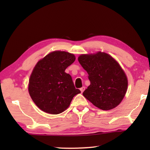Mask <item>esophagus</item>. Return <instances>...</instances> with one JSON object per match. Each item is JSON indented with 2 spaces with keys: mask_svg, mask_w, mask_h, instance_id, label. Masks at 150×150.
<instances>
[{
  "mask_svg": "<svg viewBox=\"0 0 150 150\" xmlns=\"http://www.w3.org/2000/svg\"><path fill=\"white\" fill-rule=\"evenodd\" d=\"M85 87H81V88H80V91H81V93H83V91H85Z\"/></svg>",
  "mask_w": 150,
  "mask_h": 150,
  "instance_id": "esophagus-1",
  "label": "esophagus"
}]
</instances>
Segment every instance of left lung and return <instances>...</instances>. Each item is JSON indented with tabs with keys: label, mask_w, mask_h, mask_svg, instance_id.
Here are the masks:
<instances>
[{
	"label": "left lung",
	"mask_w": 150,
	"mask_h": 150,
	"mask_svg": "<svg viewBox=\"0 0 150 150\" xmlns=\"http://www.w3.org/2000/svg\"><path fill=\"white\" fill-rule=\"evenodd\" d=\"M78 61L87 71L91 82L83 96L103 110L116 107L128 88L127 77L119 63L110 55L101 52L82 54Z\"/></svg>",
	"instance_id": "8db88e82"
}]
</instances>
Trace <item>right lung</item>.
I'll use <instances>...</instances> for the list:
<instances>
[{
    "mask_svg": "<svg viewBox=\"0 0 150 150\" xmlns=\"http://www.w3.org/2000/svg\"><path fill=\"white\" fill-rule=\"evenodd\" d=\"M72 54L55 51L40 60L30 75L28 91L32 100L45 112L57 115L67 109L73 98L80 93L71 76L65 72L75 62Z\"/></svg>",
    "mask_w": 150,
    "mask_h": 150,
    "instance_id": "1",
    "label": "right lung"
}]
</instances>
